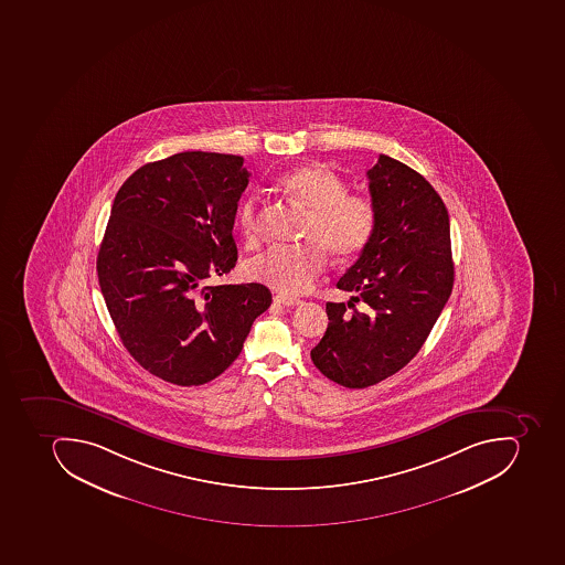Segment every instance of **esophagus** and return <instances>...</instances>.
<instances>
[{
	"label": "esophagus",
	"mask_w": 565,
	"mask_h": 565,
	"mask_svg": "<svg viewBox=\"0 0 565 565\" xmlns=\"http://www.w3.org/2000/svg\"><path fill=\"white\" fill-rule=\"evenodd\" d=\"M275 302L284 306H297L301 305V299H297V297L285 296V294H276Z\"/></svg>",
	"instance_id": "1"
}]
</instances>
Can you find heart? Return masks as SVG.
Instances as JSON below:
<instances>
[{
	"instance_id": "heart-1",
	"label": "heart",
	"mask_w": 565,
	"mask_h": 565,
	"mask_svg": "<svg viewBox=\"0 0 565 565\" xmlns=\"http://www.w3.org/2000/svg\"><path fill=\"white\" fill-rule=\"evenodd\" d=\"M287 200L301 206L306 215L302 242L297 248H273L248 260L245 275L285 296L310 289L327 266V252L335 259H352L373 239L377 210L370 195L353 194L340 174L327 166L305 164L276 182ZM239 233L248 245L260 238L257 201L246 198L236 215Z\"/></svg>"
}]
</instances>
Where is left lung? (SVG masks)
<instances>
[{
	"mask_svg": "<svg viewBox=\"0 0 565 565\" xmlns=\"http://www.w3.org/2000/svg\"><path fill=\"white\" fill-rule=\"evenodd\" d=\"M367 179L376 231L338 281L364 310L349 313L344 302H327L329 326L311 350L317 370L347 388L376 385L403 370L454 289L450 216L433 185L383 153Z\"/></svg>",
	"mask_w": 565,
	"mask_h": 565,
	"instance_id": "1",
	"label": "left lung"
}]
</instances>
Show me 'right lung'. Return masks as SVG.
Returning <instances> with one entry per match:
<instances>
[{
    "mask_svg": "<svg viewBox=\"0 0 565 565\" xmlns=\"http://www.w3.org/2000/svg\"><path fill=\"white\" fill-rule=\"evenodd\" d=\"M248 177L239 156L180 152L141 166L115 195L99 287L124 347L164 382H212L271 305L260 284L203 287L236 266L234 216Z\"/></svg>",
    "mask_w": 565,
    "mask_h": 565,
    "instance_id": "right-lung-1",
    "label": "right lung"
}]
</instances>
